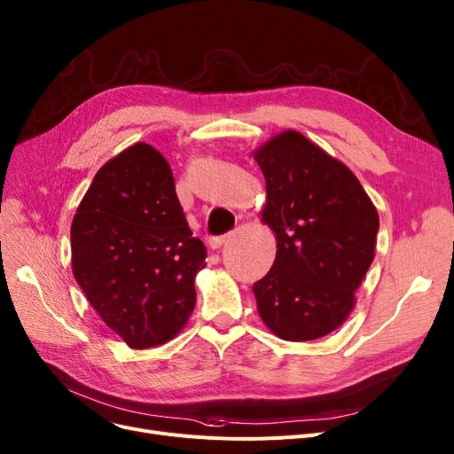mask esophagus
<instances>
[{
  "mask_svg": "<svg viewBox=\"0 0 454 454\" xmlns=\"http://www.w3.org/2000/svg\"><path fill=\"white\" fill-rule=\"evenodd\" d=\"M230 237H231L230 233H226V235H217V237H211V239H209V247L217 250V248H221L224 243H228V241H230Z\"/></svg>",
  "mask_w": 454,
  "mask_h": 454,
  "instance_id": "1",
  "label": "esophagus"
}]
</instances>
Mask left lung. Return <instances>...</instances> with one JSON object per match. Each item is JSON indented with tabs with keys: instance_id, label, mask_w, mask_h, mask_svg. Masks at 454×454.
Masks as SVG:
<instances>
[{
	"instance_id": "8db88e82",
	"label": "left lung",
	"mask_w": 454,
	"mask_h": 454,
	"mask_svg": "<svg viewBox=\"0 0 454 454\" xmlns=\"http://www.w3.org/2000/svg\"><path fill=\"white\" fill-rule=\"evenodd\" d=\"M254 158L267 180L263 223L278 241L272 269L252 287L259 317L279 339H320L355 305L373 261L377 209L344 163L296 130Z\"/></svg>"
}]
</instances>
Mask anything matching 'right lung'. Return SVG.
<instances>
[{"label": "right lung", "instance_id": "right-lung-1", "mask_svg": "<svg viewBox=\"0 0 454 454\" xmlns=\"http://www.w3.org/2000/svg\"><path fill=\"white\" fill-rule=\"evenodd\" d=\"M71 263L91 307L130 348L165 344L185 325L206 247L154 147L136 143L95 175L71 224Z\"/></svg>", "mask_w": 454, "mask_h": 454}]
</instances>
